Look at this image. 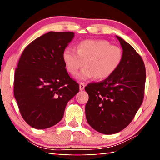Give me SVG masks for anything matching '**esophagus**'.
Returning a JSON list of instances; mask_svg holds the SVG:
<instances>
[{
    "instance_id": "obj_1",
    "label": "esophagus",
    "mask_w": 160,
    "mask_h": 160,
    "mask_svg": "<svg viewBox=\"0 0 160 160\" xmlns=\"http://www.w3.org/2000/svg\"><path fill=\"white\" fill-rule=\"evenodd\" d=\"M84 87H85V84H84V83L81 82L80 84H79V89H80V90H81V91L84 90Z\"/></svg>"
}]
</instances>
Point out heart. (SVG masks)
Segmentation results:
<instances>
[{
  "mask_svg": "<svg viewBox=\"0 0 160 160\" xmlns=\"http://www.w3.org/2000/svg\"><path fill=\"white\" fill-rule=\"evenodd\" d=\"M62 60L72 75H76L85 65L86 67L77 76L78 79L86 81L95 77L98 80H104L110 77L119 66L122 50L106 40L88 39L80 41L76 51L70 48L65 49Z\"/></svg>",
  "mask_w": 160,
  "mask_h": 160,
  "instance_id": "heart-1",
  "label": "heart"
}]
</instances>
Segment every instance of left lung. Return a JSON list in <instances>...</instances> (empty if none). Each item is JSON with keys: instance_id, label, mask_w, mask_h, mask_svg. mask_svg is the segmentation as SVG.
Instances as JSON below:
<instances>
[{"instance_id": "1", "label": "left lung", "mask_w": 160, "mask_h": 160, "mask_svg": "<svg viewBox=\"0 0 160 160\" xmlns=\"http://www.w3.org/2000/svg\"><path fill=\"white\" fill-rule=\"evenodd\" d=\"M122 48V60L106 79L85 87L89 100L85 106L87 122L102 134H114L132 122L143 100L146 68L133 47L117 36Z\"/></svg>"}]
</instances>
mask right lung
<instances>
[{
	"instance_id": "1",
	"label": "right lung",
	"mask_w": 160,
	"mask_h": 160,
	"mask_svg": "<svg viewBox=\"0 0 160 160\" xmlns=\"http://www.w3.org/2000/svg\"><path fill=\"white\" fill-rule=\"evenodd\" d=\"M72 32H49L24 49L15 71L14 93L22 117L32 128L46 129L62 119L79 85L65 69L62 54Z\"/></svg>"
}]
</instances>
